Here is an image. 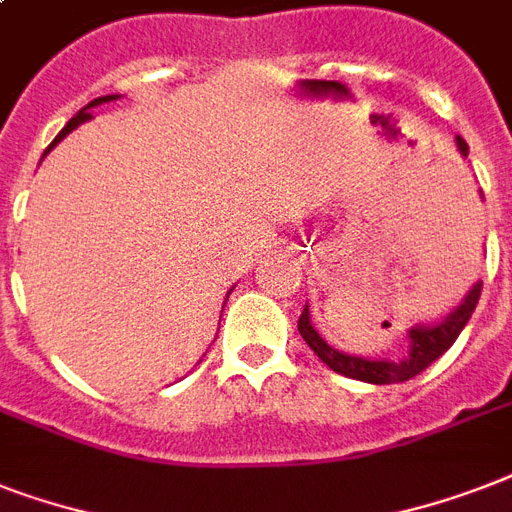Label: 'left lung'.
Wrapping results in <instances>:
<instances>
[{"instance_id":"1","label":"left lung","mask_w":512,"mask_h":512,"mask_svg":"<svg viewBox=\"0 0 512 512\" xmlns=\"http://www.w3.org/2000/svg\"><path fill=\"white\" fill-rule=\"evenodd\" d=\"M457 148H460L462 156H468V143L457 135ZM481 281H476L470 292L465 295L457 308H454L449 316H444L436 324H420V327L409 329V353L401 361H388V358H361V356H348V353H340L332 345L321 340V335L313 329L311 324V311L308 305L300 313V321H297V329L303 340L308 342V348L316 353V356L324 361V364L337 374H345L350 380L372 382V385H390V382H406L412 380L414 374H420L422 369H428L438 356H444L446 350L452 348L454 340L460 337V332L465 329L468 319L473 316L478 305V297H481Z\"/></svg>"}]
</instances>
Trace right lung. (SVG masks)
<instances>
[{"label": "right lung", "mask_w": 512, "mask_h": 512, "mask_svg": "<svg viewBox=\"0 0 512 512\" xmlns=\"http://www.w3.org/2000/svg\"><path fill=\"white\" fill-rule=\"evenodd\" d=\"M116 98H119V95H103V98H95V100H90V103H87V106H84L82 111H79V114H76L74 119H71V122H68L66 127H63V130L58 132V138L52 140V143H50V148H47V151H44V154H50V151H52V146H58L60 140L66 138L68 132H71V130H76V127H79V124H82V122H87V119H92V114H90L92 108H95V106H103V103H111V100H116Z\"/></svg>", "instance_id": "add662e5"}]
</instances>
